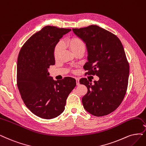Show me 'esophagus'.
<instances>
[{"instance_id":"34e87169","label":"esophagus","mask_w":146,"mask_h":146,"mask_svg":"<svg viewBox=\"0 0 146 146\" xmlns=\"http://www.w3.org/2000/svg\"><path fill=\"white\" fill-rule=\"evenodd\" d=\"M76 85H79L80 84H79V78H76Z\"/></svg>"}]
</instances>
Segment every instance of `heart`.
<instances>
[{
	"label": "heart",
	"instance_id": "obj_1",
	"mask_svg": "<svg viewBox=\"0 0 146 146\" xmlns=\"http://www.w3.org/2000/svg\"><path fill=\"white\" fill-rule=\"evenodd\" d=\"M66 44L70 47L72 52L79 49V48L81 47H85L84 42L82 41V40L79 38H76V37L72 38L68 40L66 42ZM62 42H58L56 45L55 46V48H54V51H53L54 56L55 58L57 57L58 55H59V52H61L62 49Z\"/></svg>",
	"mask_w": 146,
	"mask_h": 146
}]
</instances>
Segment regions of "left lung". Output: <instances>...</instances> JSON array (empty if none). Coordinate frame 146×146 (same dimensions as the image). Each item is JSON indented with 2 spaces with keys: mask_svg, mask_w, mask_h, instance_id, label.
<instances>
[{
  "mask_svg": "<svg viewBox=\"0 0 146 146\" xmlns=\"http://www.w3.org/2000/svg\"><path fill=\"white\" fill-rule=\"evenodd\" d=\"M72 30L87 46L85 74L99 78L93 84L80 79L88 89L82 99L84 108L94 116L106 115L120 106L127 88L129 65L123 46L115 35L97 25Z\"/></svg>",
  "mask_w": 146,
  "mask_h": 146,
  "instance_id": "left-lung-1",
  "label": "left lung"
}]
</instances>
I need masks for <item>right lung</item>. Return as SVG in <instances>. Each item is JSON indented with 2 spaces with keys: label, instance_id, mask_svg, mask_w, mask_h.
<instances>
[{
  "label": "right lung",
  "instance_id": "obj_1",
  "mask_svg": "<svg viewBox=\"0 0 146 146\" xmlns=\"http://www.w3.org/2000/svg\"><path fill=\"white\" fill-rule=\"evenodd\" d=\"M71 29L46 26L31 36L21 47L17 59V84L24 104L36 116L52 119L65 110L75 79L54 80L48 69L55 64L54 48Z\"/></svg>",
  "mask_w": 146,
  "mask_h": 146
}]
</instances>
